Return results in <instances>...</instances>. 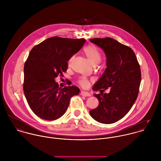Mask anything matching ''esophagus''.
Returning a JSON list of instances; mask_svg holds the SVG:
<instances>
[{"label": "esophagus", "instance_id": "esophagus-1", "mask_svg": "<svg viewBox=\"0 0 161 161\" xmlns=\"http://www.w3.org/2000/svg\"><path fill=\"white\" fill-rule=\"evenodd\" d=\"M81 95L83 97H90L91 95L88 93V92H84V91H81Z\"/></svg>", "mask_w": 161, "mask_h": 161}]
</instances>
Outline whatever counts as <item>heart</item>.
I'll return each instance as SVG.
<instances>
[{"label":"heart","instance_id":"obj_1","mask_svg":"<svg viewBox=\"0 0 161 161\" xmlns=\"http://www.w3.org/2000/svg\"><path fill=\"white\" fill-rule=\"evenodd\" d=\"M83 52L86 55L88 60L92 64H97L101 60V55L99 50L96 47L93 45H88L86 47L83 49ZM73 58V57H71L69 60L68 64H69L72 60ZM79 83L81 86L83 87H86L88 85V81L86 78H81L79 81Z\"/></svg>","mask_w":161,"mask_h":161}]
</instances>
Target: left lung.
I'll list each match as a JSON object with an SVG mask.
<instances>
[{
	"mask_svg": "<svg viewBox=\"0 0 161 161\" xmlns=\"http://www.w3.org/2000/svg\"><path fill=\"white\" fill-rule=\"evenodd\" d=\"M90 42L101 47L106 56V68L95 86L99 101L96 109L90 111L99 123L112 124L122 119L135 103L141 80L140 65L134 51L114 38H95ZM110 88L108 94H103Z\"/></svg>",
	"mask_w": 161,
	"mask_h": 161,
	"instance_id": "obj_1",
	"label": "left lung"
}]
</instances>
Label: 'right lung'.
Segmentation results:
<instances>
[{
	"mask_svg": "<svg viewBox=\"0 0 161 161\" xmlns=\"http://www.w3.org/2000/svg\"><path fill=\"white\" fill-rule=\"evenodd\" d=\"M85 38L53 36L35 45L24 64V92L29 106L38 117L53 121L66 112L71 97L78 95L76 86L59 87L55 78L64 76L68 61L83 46Z\"/></svg>",
	"mask_w": 161,
	"mask_h": 161,
	"instance_id": "add662e5",
	"label": "right lung"
}]
</instances>
